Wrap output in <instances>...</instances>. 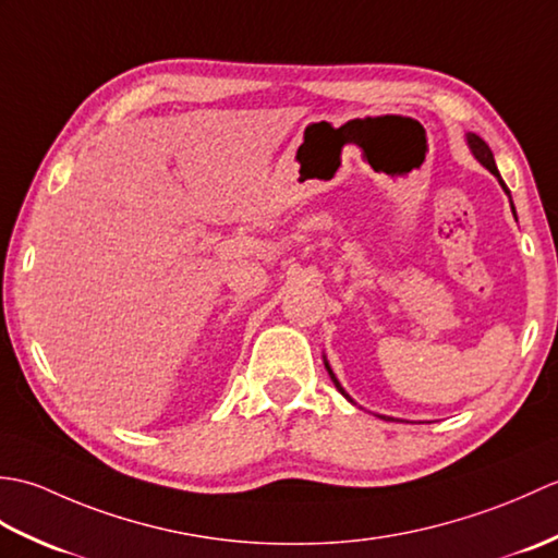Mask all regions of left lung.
Masks as SVG:
<instances>
[{
  "label": "left lung",
  "instance_id": "obj_1",
  "mask_svg": "<svg viewBox=\"0 0 558 558\" xmlns=\"http://www.w3.org/2000/svg\"><path fill=\"white\" fill-rule=\"evenodd\" d=\"M468 146H470V150H472V156H475L482 165H484V168H487L494 177H496V180H499V184L504 186V192L508 194V196H511V192H508V186L504 184V180H501V174H499V170H496V162H494V153H492V148L487 146V144H484V141L477 136V134H468ZM511 208H513V201H511ZM513 213H515V208H513ZM324 364H326V369H328V376H330V381H333L336 384V388L340 390V393L342 396H345L350 402H352V398L345 393V388H342L340 386V381H338V378H336V374H333V369H330V364L324 360Z\"/></svg>",
  "mask_w": 558,
  "mask_h": 558
}]
</instances>
